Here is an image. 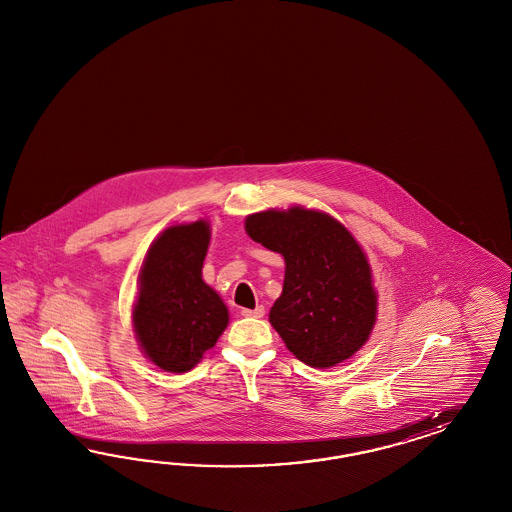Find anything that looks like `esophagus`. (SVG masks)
<instances>
[{
  "mask_svg": "<svg viewBox=\"0 0 512 512\" xmlns=\"http://www.w3.org/2000/svg\"><path fill=\"white\" fill-rule=\"evenodd\" d=\"M244 317H255V319H261L264 315L263 306H257V308H253V310H248V308H244V310L240 311Z\"/></svg>",
  "mask_w": 512,
  "mask_h": 512,
  "instance_id": "esophagus-1",
  "label": "esophagus"
}]
</instances>
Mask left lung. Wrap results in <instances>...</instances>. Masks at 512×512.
Wrapping results in <instances>:
<instances>
[{
	"mask_svg": "<svg viewBox=\"0 0 512 512\" xmlns=\"http://www.w3.org/2000/svg\"><path fill=\"white\" fill-rule=\"evenodd\" d=\"M246 233L285 259L270 323L311 368H332L368 341L377 319L372 268L338 219L293 206L246 217Z\"/></svg>",
	"mask_w": 512,
	"mask_h": 512,
	"instance_id": "8db88e82",
	"label": "left lung"
}]
</instances>
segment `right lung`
Wrapping results in <instances>:
<instances>
[{"mask_svg":"<svg viewBox=\"0 0 512 512\" xmlns=\"http://www.w3.org/2000/svg\"><path fill=\"white\" fill-rule=\"evenodd\" d=\"M208 244V221L172 225L140 266L133 328L142 353L165 372L195 368L229 325L227 306L202 279Z\"/></svg>","mask_w":512,"mask_h":512,"instance_id":"obj_1","label":"right lung"}]
</instances>
